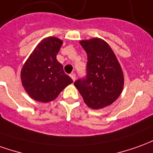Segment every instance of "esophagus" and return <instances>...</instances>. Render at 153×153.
<instances>
[{"mask_svg": "<svg viewBox=\"0 0 153 153\" xmlns=\"http://www.w3.org/2000/svg\"><path fill=\"white\" fill-rule=\"evenodd\" d=\"M70 77H71V79H73V81H75V79H76V75H75V74L72 73L70 74Z\"/></svg>", "mask_w": 153, "mask_h": 153, "instance_id": "obj_1", "label": "esophagus"}]
</instances>
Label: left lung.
<instances>
[{
	"label": "left lung",
	"mask_w": 153,
	"mask_h": 153,
	"mask_svg": "<svg viewBox=\"0 0 153 153\" xmlns=\"http://www.w3.org/2000/svg\"><path fill=\"white\" fill-rule=\"evenodd\" d=\"M88 56L86 76L74 82L84 102L93 109L108 106L123 88V74L114 51L99 38L81 40Z\"/></svg>",
	"instance_id": "8db88e82"
}]
</instances>
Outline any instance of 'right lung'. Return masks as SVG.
<instances>
[{
  "mask_svg": "<svg viewBox=\"0 0 153 153\" xmlns=\"http://www.w3.org/2000/svg\"><path fill=\"white\" fill-rule=\"evenodd\" d=\"M62 40L48 37L36 47L21 69V82L30 98L42 102L55 99L71 83L63 65L56 59Z\"/></svg>",
  "mask_w": 153,
  "mask_h": 153,
  "instance_id": "add662e5",
  "label": "right lung"
}]
</instances>
